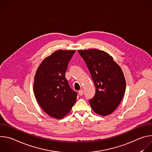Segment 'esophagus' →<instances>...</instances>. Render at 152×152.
Wrapping results in <instances>:
<instances>
[{"instance_id": "esophagus-1", "label": "esophagus", "mask_w": 152, "mask_h": 152, "mask_svg": "<svg viewBox=\"0 0 152 152\" xmlns=\"http://www.w3.org/2000/svg\"><path fill=\"white\" fill-rule=\"evenodd\" d=\"M79 94L80 96H82L83 94V90H80L79 91Z\"/></svg>"}]
</instances>
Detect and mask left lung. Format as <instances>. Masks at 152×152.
Masks as SVG:
<instances>
[{"mask_svg": "<svg viewBox=\"0 0 152 152\" xmlns=\"http://www.w3.org/2000/svg\"><path fill=\"white\" fill-rule=\"evenodd\" d=\"M96 86V94L90 100L92 110L106 116L120 103L126 90V80L121 67L107 53L97 49L79 50Z\"/></svg>", "mask_w": 152, "mask_h": 152, "instance_id": "left-lung-1", "label": "left lung"}]
</instances>
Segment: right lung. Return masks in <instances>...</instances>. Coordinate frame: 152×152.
I'll return each instance as SVG.
<instances>
[{"mask_svg": "<svg viewBox=\"0 0 152 152\" xmlns=\"http://www.w3.org/2000/svg\"><path fill=\"white\" fill-rule=\"evenodd\" d=\"M75 50H58L42 61L34 77L35 98L46 114L60 119L66 116L76 102L77 93L66 78L68 64Z\"/></svg>", "mask_w": 152, "mask_h": 152, "instance_id": "add662e5", "label": "right lung"}]
</instances>
